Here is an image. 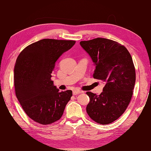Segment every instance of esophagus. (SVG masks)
I'll return each instance as SVG.
<instances>
[{"mask_svg":"<svg viewBox=\"0 0 151 151\" xmlns=\"http://www.w3.org/2000/svg\"><path fill=\"white\" fill-rule=\"evenodd\" d=\"M82 93H83V91H81V90H74V91H73V95H74V96H76V95H77V94Z\"/></svg>","mask_w":151,"mask_h":151,"instance_id":"obj_1","label":"esophagus"}]
</instances>
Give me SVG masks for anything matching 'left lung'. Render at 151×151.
I'll list each match as a JSON object with an SVG mask.
<instances>
[{
  "mask_svg": "<svg viewBox=\"0 0 151 151\" xmlns=\"http://www.w3.org/2000/svg\"><path fill=\"white\" fill-rule=\"evenodd\" d=\"M80 44L95 64L93 78L105 84L100 95L87 91L90 101L86 112L96 122L109 124L124 113L131 101L135 82L132 58L124 46L107 38Z\"/></svg>",
  "mask_w": 151,
  "mask_h": 151,
  "instance_id": "8db88e82",
  "label": "left lung"
}]
</instances>
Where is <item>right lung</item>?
Returning <instances> with one entry per match:
<instances>
[{
    "label": "right lung",
    "instance_id": "1",
    "mask_svg": "<svg viewBox=\"0 0 151 151\" xmlns=\"http://www.w3.org/2000/svg\"><path fill=\"white\" fill-rule=\"evenodd\" d=\"M76 41L44 38L29 45L17 57L14 67L16 95L31 119L48 125L60 120L71 90L60 91L51 77L55 63Z\"/></svg>",
    "mask_w": 151,
    "mask_h": 151
}]
</instances>
